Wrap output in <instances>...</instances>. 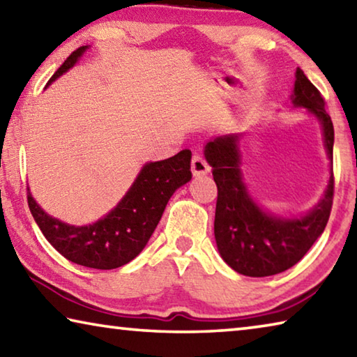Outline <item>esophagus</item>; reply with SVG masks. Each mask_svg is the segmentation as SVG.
Segmentation results:
<instances>
[{"instance_id": "34e87169", "label": "esophagus", "mask_w": 357, "mask_h": 357, "mask_svg": "<svg viewBox=\"0 0 357 357\" xmlns=\"http://www.w3.org/2000/svg\"><path fill=\"white\" fill-rule=\"evenodd\" d=\"M190 170L193 176H203V174H206L209 172V165L200 154H193Z\"/></svg>"}]
</instances>
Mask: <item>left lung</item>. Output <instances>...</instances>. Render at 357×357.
<instances>
[{"label":"left lung","instance_id":"obj_1","mask_svg":"<svg viewBox=\"0 0 357 357\" xmlns=\"http://www.w3.org/2000/svg\"><path fill=\"white\" fill-rule=\"evenodd\" d=\"M294 107L307 108L323 128L324 148L332 162L334 126L324 108V99L299 68L291 94ZM239 134L215 137L204 146L217 184L214 236L220 257L229 268L249 277H268L294 266L321 236L329 220L334 198L331 172L324 195L302 217L287 219L258 206L250 197L241 170Z\"/></svg>","mask_w":357,"mask_h":357}]
</instances>
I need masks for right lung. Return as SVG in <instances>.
I'll return each mask as SVG.
<instances>
[{
  "instance_id": "1",
  "label": "right lung",
  "mask_w": 357,
  "mask_h": 357,
  "mask_svg": "<svg viewBox=\"0 0 357 357\" xmlns=\"http://www.w3.org/2000/svg\"><path fill=\"white\" fill-rule=\"evenodd\" d=\"M86 50L83 45L72 52L48 84L74 68ZM190 159V151L183 149L170 159L144 164L116 206L91 225H69L48 215L29 189L28 206L48 243L69 261L93 269L119 268L144 249L170 197L192 179Z\"/></svg>"
}]
</instances>
